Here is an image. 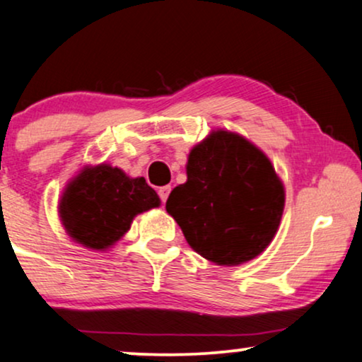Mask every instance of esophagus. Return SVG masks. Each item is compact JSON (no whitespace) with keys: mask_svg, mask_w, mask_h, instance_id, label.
I'll list each match as a JSON object with an SVG mask.
<instances>
[{"mask_svg":"<svg viewBox=\"0 0 362 362\" xmlns=\"http://www.w3.org/2000/svg\"><path fill=\"white\" fill-rule=\"evenodd\" d=\"M168 195H170V187H168V185L160 187V189H158V197H160L162 204H165L167 199H168Z\"/></svg>","mask_w":362,"mask_h":362,"instance_id":"esophagus-1","label":"esophagus"}]
</instances>
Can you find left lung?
<instances>
[{"mask_svg": "<svg viewBox=\"0 0 362 362\" xmlns=\"http://www.w3.org/2000/svg\"><path fill=\"white\" fill-rule=\"evenodd\" d=\"M283 206L285 190L268 157L247 139L216 131L192 148L187 182L165 209L197 253L233 267L268 247Z\"/></svg>", "mask_w": 362, "mask_h": 362, "instance_id": "obj_1", "label": "left lung"}]
</instances>
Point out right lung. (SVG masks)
I'll use <instances>...</instances> for the list:
<instances>
[{"instance_id":"add662e5","label":"right lung","mask_w":362,"mask_h":362,"mask_svg":"<svg viewBox=\"0 0 362 362\" xmlns=\"http://www.w3.org/2000/svg\"><path fill=\"white\" fill-rule=\"evenodd\" d=\"M158 205L146 178H129L120 168L103 163L86 168L67 185L59 215L72 240L105 250L131 228L134 216Z\"/></svg>"}]
</instances>
